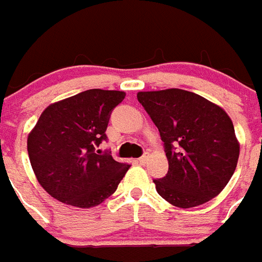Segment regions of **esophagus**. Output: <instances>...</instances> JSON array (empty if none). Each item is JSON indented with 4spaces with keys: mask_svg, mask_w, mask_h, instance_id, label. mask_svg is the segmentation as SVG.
<instances>
[{
    "mask_svg": "<svg viewBox=\"0 0 262 262\" xmlns=\"http://www.w3.org/2000/svg\"><path fill=\"white\" fill-rule=\"evenodd\" d=\"M147 159H148V156L144 155V156H141V158H139V159H137V162H139L140 164H144L145 162H147Z\"/></svg>",
    "mask_w": 262,
    "mask_h": 262,
    "instance_id": "34e87169",
    "label": "esophagus"
}]
</instances>
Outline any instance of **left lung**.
<instances>
[{
  "label": "left lung",
  "mask_w": 262,
  "mask_h": 262,
  "mask_svg": "<svg viewBox=\"0 0 262 262\" xmlns=\"http://www.w3.org/2000/svg\"><path fill=\"white\" fill-rule=\"evenodd\" d=\"M137 99L159 129L168 160L166 177L154 179L158 193L178 208L197 207L216 197L231 179L239 158L227 113L178 88L139 92Z\"/></svg>",
  "instance_id": "1"
}]
</instances>
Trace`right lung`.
I'll list each match as a JSON object with an SVG mask.
<instances>
[{"instance_id": "obj_1", "label": "right lung", "mask_w": 262, "mask_h": 262, "mask_svg": "<svg viewBox=\"0 0 262 262\" xmlns=\"http://www.w3.org/2000/svg\"><path fill=\"white\" fill-rule=\"evenodd\" d=\"M125 95L88 90L53 103L40 114L28 135L27 149L38 182L51 197L91 208L117 190L130 166L98 147L107 139L111 111Z\"/></svg>"}]
</instances>
